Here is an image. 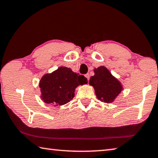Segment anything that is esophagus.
<instances>
[{
  "label": "esophagus",
  "instance_id": "esophagus-1",
  "mask_svg": "<svg viewBox=\"0 0 158 158\" xmlns=\"http://www.w3.org/2000/svg\"><path fill=\"white\" fill-rule=\"evenodd\" d=\"M85 77H86V78L88 79V80H89V78H90V75H89V74H85Z\"/></svg>",
  "mask_w": 158,
  "mask_h": 158
}]
</instances>
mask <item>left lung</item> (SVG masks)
Segmentation results:
<instances>
[{"mask_svg":"<svg viewBox=\"0 0 158 158\" xmlns=\"http://www.w3.org/2000/svg\"><path fill=\"white\" fill-rule=\"evenodd\" d=\"M94 72L95 74L90 79L89 84L94 88L97 98L106 103L113 102L123 91L122 83L106 67L94 68Z\"/></svg>","mask_w":158,"mask_h":158,"instance_id":"1","label":"left lung"}]
</instances>
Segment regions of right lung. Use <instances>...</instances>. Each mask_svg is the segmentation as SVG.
<instances>
[{
    "label": "right lung",
    "instance_id": "1",
    "mask_svg": "<svg viewBox=\"0 0 158 158\" xmlns=\"http://www.w3.org/2000/svg\"><path fill=\"white\" fill-rule=\"evenodd\" d=\"M88 83L84 75H79L66 67H60L51 73L45 74L40 79L41 98L47 104L63 106L74 97L75 89Z\"/></svg>",
    "mask_w": 158,
    "mask_h": 158
}]
</instances>
